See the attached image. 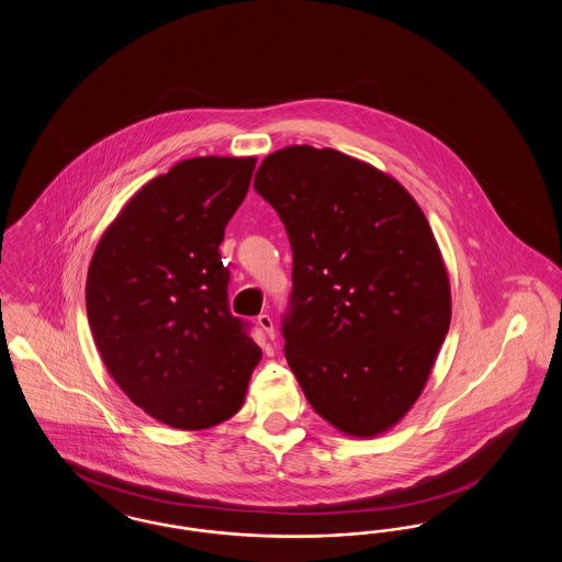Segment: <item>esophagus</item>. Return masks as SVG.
<instances>
[{
  "label": "esophagus",
  "mask_w": 562,
  "mask_h": 562,
  "mask_svg": "<svg viewBox=\"0 0 562 562\" xmlns=\"http://www.w3.org/2000/svg\"><path fill=\"white\" fill-rule=\"evenodd\" d=\"M259 326H261V330L268 335L269 339H273L276 337V328H273V321H271V316L269 314H261L259 318Z\"/></svg>",
  "instance_id": "34e87169"
}]
</instances>
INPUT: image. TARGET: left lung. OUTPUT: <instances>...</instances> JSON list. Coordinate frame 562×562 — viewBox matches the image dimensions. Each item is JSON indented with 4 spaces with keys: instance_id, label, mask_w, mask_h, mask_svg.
<instances>
[{
    "instance_id": "1",
    "label": "left lung",
    "mask_w": 562,
    "mask_h": 562,
    "mask_svg": "<svg viewBox=\"0 0 562 562\" xmlns=\"http://www.w3.org/2000/svg\"><path fill=\"white\" fill-rule=\"evenodd\" d=\"M255 189L293 248L282 335L305 398L348 436L385 434L422 396L451 324L426 214L394 177L328 147L269 154Z\"/></svg>"
}]
</instances>
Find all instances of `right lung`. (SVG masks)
Wrapping results in <instances>:
<instances>
[{
	"label": "right lung",
	"instance_id": "1",
	"mask_svg": "<svg viewBox=\"0 0 562 562\" xmlns=\"http://www.w3.org/2000/svg\"><path fill=\"white\" fill-rule=\"evenodd\" d=\"M257 158L175 164L138 189L94 248L86 312L109 374L149 417L206 429L244 404L261 348L227 303L218 246Z\"/></svg>",
	"mask_w": 562,
	"mask_h": 562
}]
</instances>
